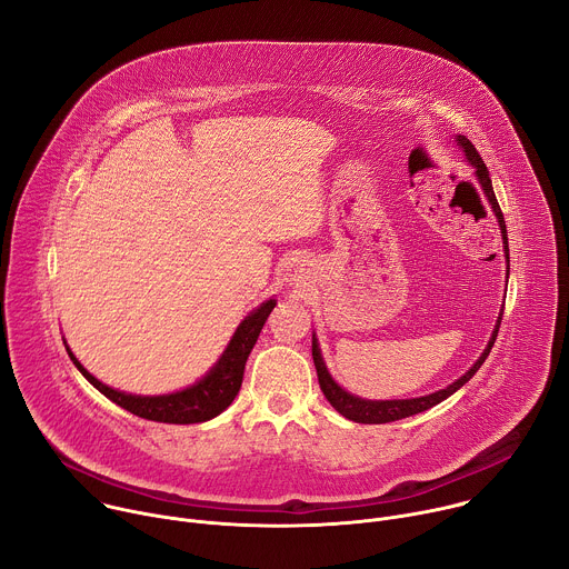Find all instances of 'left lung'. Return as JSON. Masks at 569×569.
Returning a JSON list of instances; mask_svg holds the SVG:
<instances>
[{"instance_id":"1","label":"left lung","mask_w":569,"mask_h":569,"mask_svg":"<svg viewBox=\"0 0 569 569\" xmlns=\"http://www.w3.org/2000/svg\"><path fill=\"white\" fill-rule=\"evenodd\" d=\"M455 141L459 146V150L463 152L468 164L475 169V178L486 196V200H489L496 218H498V224H500V233H502V250H505V257H507V279H509V236H507V224H505V216H502V209L498 204V198H496V191H493V184H491V178H489V169H486V164L481 161L479 152L475 150V146L463 137V134H455ZM502 312H505V306H502ZM502 312L498 317V323L496 329L491 333V340L489 345H486V349L481 351V356L477 358V362L461 376L457 378L452 385H448L446 389H439L435 393H426V396H419V398H393V400H369V398H360V396H353L351 391H347L345 387H340L336 382V378L331 376L327 362H323L321 358V349H319V342H317V336L312 333V362H315V369H317V378H319V387L323 391V396H327V400L333 405V408L349 421H356V423H389V421H400V419H408V417H415V415H421L430 408H435V405H439L441 400H446L448 396H452L459 387H463L475 373L477 369L483 365V360L489 358L493 345H496V338H498V331H500V321H502Z\"/></svg>"}]
</instances>
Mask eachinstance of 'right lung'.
<instances>
[{
    "instance_id": "right-lung-1",
    "label": "right lung",
    "mask_w": 569,
    "mask_h": 569,
    "mask_svg": "<svg viewBox=\"0 0 569 569\" xmlns=\"http://www.w3.org/2000/svg\"><path fill=\"white\" fill-rule=\"evenodd\" d=\"M277 306V299L263 301L259 308H254L246 319L238 323V329L233 331L227 349L218 358V362L193 385L171 391V393H159V396H141V393H126L119 391L99 378H94L83 365L78 362V358L71 353V349L64 342V349L76 365V369L88 378L90 385H94L106 398L117 402L119 408L148 419L157 423H176V426H189V423H204L224 412L231 400L236 398L240 385H242V373H246V362L248 356L252 353L259 333L263 329V323L272 308Z\"/></svg>"
}]
</instances>
